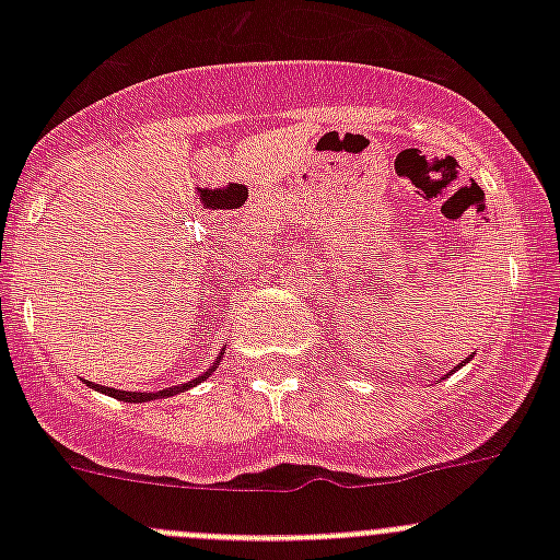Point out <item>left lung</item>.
Wrapping results in <instances>:
<instances>
[{
	"label": "left lung",
	"mask_w": 560,
	"mask_h": 560,
	"mask_svg": "<svg viewBox=\"0 0 560 560\" xmlns=\"http://www.w3.org/2000/svg\"><path fill=\"white\" fill-rule=\"evenodd\" d=\"M471 358H474V354H468V358H466V360H460V363H457L453 371H457V369H460V365H466V363H468V360H471ZM453 371H450V374H444V380H447V376H453Z\"/></svg>",
	"instance_id": "1"
}]
</instances>
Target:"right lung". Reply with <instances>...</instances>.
I'll return each mask as SVG.
<instances>
[{
  "label": "right lung",
  "instance_id": "right-lung-1",
  "mask_svg": "<svg viewBox=\"0 0 560 560\" xmlns=\"http://www.w3.org/2000/svg\"><path fill=\"white\" fill-rule=\"evenodd\" d=\"M222 354H224V349H222V352H219V358L213 360V365H208V369L202 371L200 376H195V380H191V382H186V385H180V387H165V389H156V393H129V389H116V387L92 385V382H86V385L92 387V389H97V393H105V395H110V398H116V400H124V404H145V400H156V398H171V395H178V393H184V389H189V387L200 385V382H206L208 376H211L213 371L219 369V363H222Z\"/></svg>",
  "mask_w": 560,
  "mask_h": 560
}]
</instances>
